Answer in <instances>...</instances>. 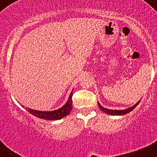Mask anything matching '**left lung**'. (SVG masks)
<instances>
[{
	"label": "left lung",
	"instance_id": "obj_1",
	"mask_svg": "<svg viewBox=\"0 0 157 157\" xmlns=\"http://www.w3.org/2000/svg\"><path fill=\"white\" fill-rule=\"evenodd\" d=\"M140 101H139L137 103L135 104L134 105H133L132 107L129 108V109H125V110H111V109H105V108H103L102 106H101L100 103L98 102V105L99 107L100 108V109L102 110V111H104V112L108 113V114H111V115H123V114H126V113L131 112L132 110H134L135 108H136V106L138 105L139 103H140Z\"/></svg>",
	"mask_w": 157,
	"mask_h": 157
}]
</instances>
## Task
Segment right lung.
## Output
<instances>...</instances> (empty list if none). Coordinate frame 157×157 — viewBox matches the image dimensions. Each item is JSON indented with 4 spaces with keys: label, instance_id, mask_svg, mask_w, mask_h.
Returning a JSON list of instances; mask_svg holds the SVG:
<instances>
[{
    "label": "right lung",
    "instance_id": "obj_1",
    "mask_svg": "<svg viewBox=\"0 0 157 157\" xmlns=\"http://www.w3.org/2000/svg\"><path fill=\"white\" fill-rule=\"evenodd\" d=\"M72 91L70 94L67 102L60 109L52 111H40L31 109H27V111L37 117L47 120H57L67 116L72 109Z\"/></svg>",
    "mask_w": 157,
    "mask_h": 157
}]
</instances>
